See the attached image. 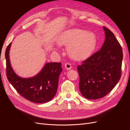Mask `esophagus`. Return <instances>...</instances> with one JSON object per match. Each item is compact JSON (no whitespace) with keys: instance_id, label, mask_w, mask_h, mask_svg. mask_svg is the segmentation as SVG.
<instances>
[{"instance_id":"obj_1","label":"esophagus","mask_w":130,"mask_h":130,"mask_svg":"<svg viewBox=\"0 0 130 130\" xmlns=\"http://www.w3.org/2000/svg\"><path fill=\"white\" fill-rule=\"evenodd\" d=\"M64 66H65L66 69H68V70H69V69H70L72 68V65H71V64L70 63H68H68H66Z\"/></svg>"}]
</instances>
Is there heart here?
<instances>
[{
    "label": "heart",
    "mask_w": 130,
    "mask_h": 130,
    "mask_svg": "<svg viewBox=\"0 0 130 130\" xmlns=\"http://www.w3.org/2000/svg\"><path fill=\"white\" fill-rule=\"evenodd\" d=\"M59 42L67 44L68 52L74 58H81L92 52L95 45V37L93 33L80 29H72L62 35Z\"/></svg>",
    "instance_id": "1"
}]
</instances>
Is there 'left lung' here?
<instances>
[{
    "instance_id": "8db88e82",
    "label": "left lung",
    "mask_w": 130,
    "mask_h": 130,
    "mask_svg": "<svg viewBox=\"0 0 130 130\" xmlns=\"http://www.w3.org/2000/svg\"><path fill=\"white\" fill-rule=\"evenodd\" d=\"M105 39L101 48L77 66L79 89L85 98L95 100L108 94L119 81L123 50L115 35L103 27Z\"/></svg>"
}]
</instances>
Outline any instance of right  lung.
I'll return each mask as SVG.
<instances>
[{"instance_id": "obj_1", "label": "right lung", "mask_w": 130, "mask_h": 130, "mask_svg": "<svg viewBox=\"0 0 130 130\" xmlns=\"http://www.w3.org/2000/svg\"><path fill=\"white\" fill-rule=\"evenodd\" d=\"M11 43L5 51L6 76L18 93L25 99L35 103H44L52 100L56 93L61 63H46L41 71L30 78L18 76L11 66L9 52Z\"/></svg>"}]
</instances>
